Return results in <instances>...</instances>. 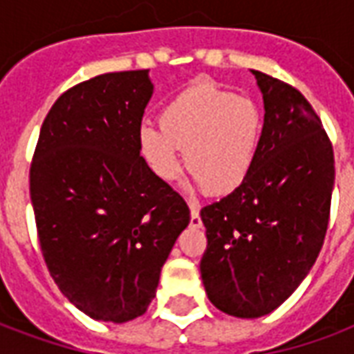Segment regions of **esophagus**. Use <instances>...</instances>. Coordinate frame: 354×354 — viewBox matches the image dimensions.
I'll list each match as a JSON object with an SVG mask.
<instances>
[{
  "label": "esophagus",
  "instance_id": "1",
  "mask_svg": "<svg viewBox=\"0 0 354 354\" xmlns=\"http://www.w3.org/2000/svg\"><path fill=\"white\" fill-rule=\"evenodd\" d=\"M189 225H192L193 230H199L203 222H201V216H199V208L192 207V220H189Z\"/></svg>",
  "mask_w": 354,
  "mask_h": 354
}]
</instances>
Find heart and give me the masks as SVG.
I'll list each match as a JSON object with an SVG mask.
<instances>
[{"label": "heart", "instance_id": "obj_1", "mask_svg": "<svg viewBox=\"0 0 354 354\" xmlns=\"http://www.w3.org/2000/svg\"><path fill=\"white\" fill-rule=\"evenodd\" d=\"M261 117L252 102L212 85H193L162 108L161 124L142 123L138 149L147 169L162 182L180 176L185 165L193 184L212 195L243 184L256 161Z\"/></svg>", "mask_w": 354, "mask_h": 354}]
</instances>
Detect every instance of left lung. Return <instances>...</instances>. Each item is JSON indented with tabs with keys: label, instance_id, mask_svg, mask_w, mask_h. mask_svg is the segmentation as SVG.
Here are the masks:
<instances>
[{
	"label": "left lung",
	"instance_id": "left-lung-1",
	"mask_svg": "<svg viewBox=\"0 0 354 354\" xmlns=\"http://www.w3.org/2000/svg\"><path fill=\"white\" fill-rule=\"evenodd\" d=\"M263 94V129L243 184L207 205L201 277L208 299L239 319L274 311L319 256L334 189V149L297 88L252 70Z\"/></svg>",
	"mask_w": 354,
	"mask_h": 354
}]
</instances>
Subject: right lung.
<instances>
[{
    "label": "right lung",
    "mask_w": 354,
    "mask_h": 354,
    "mask_svg": "<svg viewBox=\"0 0 354 354\" xmlns=\"http://www.w3.org/2000/svg\"><path fill=\"white\" fill-rule=\"evenodd\" d=\"M153 94L147 70L96 75L58 96L30 167V197L50 277L94 320L144 315L189 208L138 149Z\"/></svg>",
    "instance_id": "add662e5"
}]
</instances>
